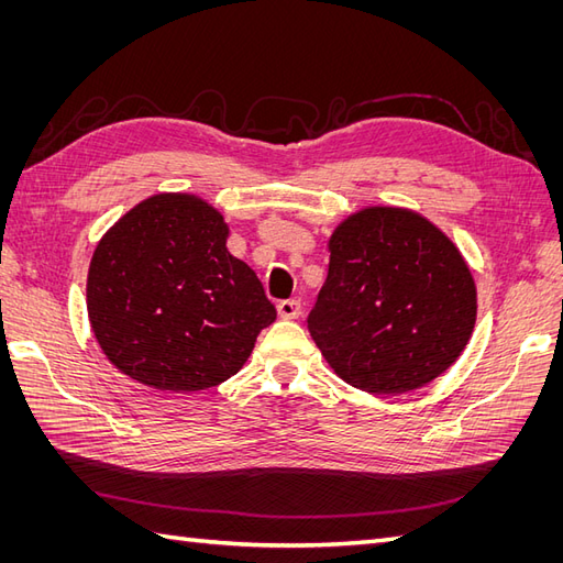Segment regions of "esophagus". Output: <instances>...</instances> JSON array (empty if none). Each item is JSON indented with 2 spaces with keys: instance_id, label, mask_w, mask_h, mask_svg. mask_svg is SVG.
<instances>
[{
  "instance_id": "esophagus-1",
  "label": "esophagus",
  "mask_w": 563,
  "mask_h": 563,
  "mask_svg": "<svg viewBox=\"0 0 563 563\" xmlns=\"http://www.w3.org/2000/svg\"><path fill=\"white\" fill-rule=\"evenodd\" d=\"M277 312L284 319H298L302 314V305H300V300H282L277 305Z\"/></svg>"
}]
</instances>
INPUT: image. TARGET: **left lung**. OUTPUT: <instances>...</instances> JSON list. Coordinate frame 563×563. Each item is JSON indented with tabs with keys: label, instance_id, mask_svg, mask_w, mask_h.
Listing matches in <instances>:
<instances>
[{
	"label": "left lung",
	"instance_id": "left-lung-1",
	"mask_svg": "<svg viewBox=\"0 0 563 563\" xmlns=\"http://www.w3.org/2000/svg\"><path fill=\"white\" fill-rule=\"evenodd\" d=\"M329 251L308 329L340 378L371 395H401L457 360L476 321V286L428 218L371 207L335 228Z\"/></svg>",
	"mask_w": 563,
	"mask_h": 563
}]
</instances>
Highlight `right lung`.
Listing matches in <instances>:
<instances>
[{"label":"right lung","mask_w":563,"mask_h":563,"mask_svg":"<svg viewBox=\"0 0 563 563\" xmlns=\"http://www.w3.org/2000/svg\"><path fill=\"white\" fill-rule=\"evenodd\" d=\"M228 225L195 195H155L98 242L87 308L108 360L155 389L197 391L240 371L277 319Z\"/></svg>","instance_id":"1"}]
</instances>
